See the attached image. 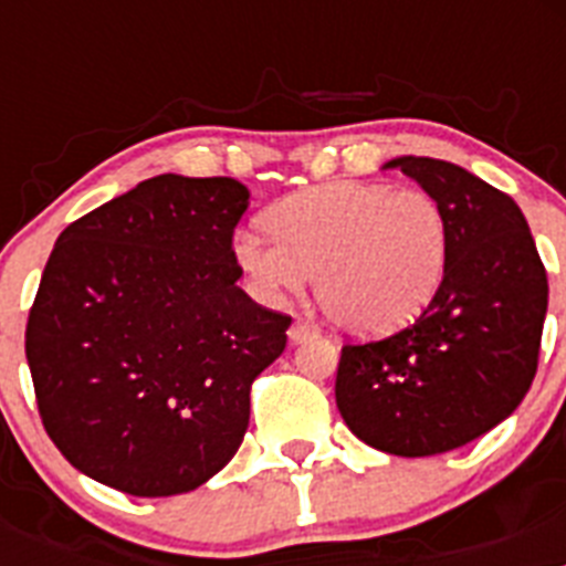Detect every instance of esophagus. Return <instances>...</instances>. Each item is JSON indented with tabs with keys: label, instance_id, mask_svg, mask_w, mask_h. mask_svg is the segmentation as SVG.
<instances>
[{
	"label": "esophagus",
	"instance_id": "34e87169",
	"mask_svg": "<svg viewBox=\"0 0 566 566\" xmlns=\"http://www.w3.org/2000/svg\"><path fill=\"white\" fill-rule=\"evenodd\" d=\"M317 337V332H314L308 323H303V319H294L292 328H289V343L297 345V343H306V339Z\"/></svg>",
	"mask_w": 566,
	"mask_h": 566
}]
</instances>
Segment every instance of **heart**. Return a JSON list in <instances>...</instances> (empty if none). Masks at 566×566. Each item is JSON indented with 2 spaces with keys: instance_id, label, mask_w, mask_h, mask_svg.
Masks as SVG:
<instances>
[{
  "instance_id": "heart-1",
  "label": "heart",
  "mask_w": 566,
  "mask_h": 566,
  "mask_svg": "<svg viewBox=\"0 0 566 566\" xmlns=\"http://www.w3.org/2000/svg\"><path fill=\"white\" fill-rule=\"evenodd\" d=\"M266 227L272 234L249 229L232 240L234 266L254 297L280 303L314 272L319 306L359 337L411 326L448 272V221L417 189L334 181L274 203Z\"/></svg>"
}]
</instances>
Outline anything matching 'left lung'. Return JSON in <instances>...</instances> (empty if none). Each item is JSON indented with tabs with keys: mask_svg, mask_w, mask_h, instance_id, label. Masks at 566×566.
<instances>
[{
	"mask_svg": "<svg viewBox=\"0 0 566 566\" xmlns=\"http://www.w3.org/2000/svg\"><path fill=\"white\" fill-rule=\"evenodd\" d=\"M442 207L451 249L433 303L411 328L345 345L334 397L357 439L391 457H437L493 431L536 377L547 272L522 209L468 169L399 155Z\"/></svg>",
	"mask_w": 566,
	"mask_h": 566,
	"instance_id": "8db88e82",
	"label": "left lung"
}]
</instances>
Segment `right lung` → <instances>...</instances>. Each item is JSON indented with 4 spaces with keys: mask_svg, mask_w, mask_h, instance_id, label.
<instances>
[{
    "mask_svg": "<svg viewBox=\"0 0 566 566\" xmlns=\"http://www.w3.org/2000/svg\"><path fill=\"white\" fill-rule=\"evenodd\" d=\"M247 209L234 178L167 172L59 234L24 354L44 431L84 476L178 496L238 453L254 377L292 326L238 286Z\"/></svg>",
    "mask_w": 566,
    "mask_h": 566,
    "instance_id": "1",
    "label": "right lung"
}]
</instances>
